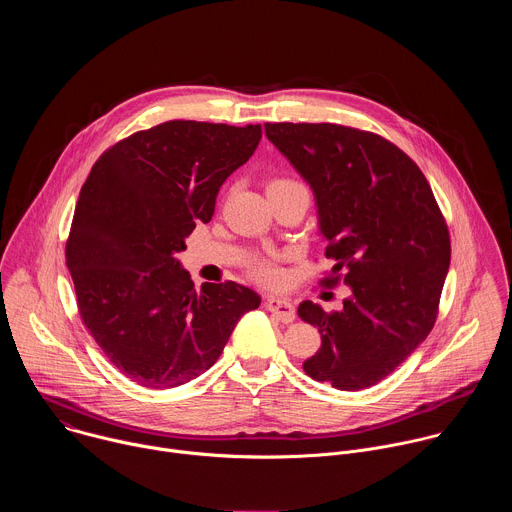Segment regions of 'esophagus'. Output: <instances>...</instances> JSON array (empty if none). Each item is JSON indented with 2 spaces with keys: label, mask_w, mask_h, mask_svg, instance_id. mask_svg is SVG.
<instances>
[{
  "label": "esophagus",
  "mask_w": 512,
  "mask_h": 512,
  "mask_svg": "<svg viewBox=\"0 0 512 512\" xmlns=\"http://www.w3.org/2000/svg\"><path fill=\"white\" fill-rule=\"evenodd\" d=\"M265 308H267L279 322H283V324H289V322L296 320V308H294V304L283 300V298H275V296L267 298Z\"/></svg>",
  "instance_id": "esophagus-1"
}]
</instances>
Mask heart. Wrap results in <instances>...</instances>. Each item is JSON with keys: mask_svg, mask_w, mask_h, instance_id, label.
<instances>
[{"mask_svg": "<svg viewBox=\"0 0 512 512\" xmlns=\"http://www.w3.org/2000/svg\"><path fill=\"white\" fill-rule=\"evenodd\" d=\"M294 186H302V184H298V182H294V180H289V178H275V180H271V182L267 184V190L294 188ZM251 273H253L259 281L269 283V285L279 283V279H281L279 269H277L273 263L265 261V259H255V261L251 263Z\"/></svg>", "mask_w": 512, "mask_h": 512, "instance_id": "heart-1", "label": "heart"}]
</instances>
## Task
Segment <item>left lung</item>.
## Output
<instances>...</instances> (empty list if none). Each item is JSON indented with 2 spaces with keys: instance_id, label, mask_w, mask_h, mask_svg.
<instances>
[{
  "instance_id": "8db88e82",
  "label": "left lung",
  "mask_w": 512,
  "mask_h": 512,
  "mask_svg": "<svg viewBox=\"0 0 512 512\" xmlns=\"http://www.w3.org/2000/svg\"><path fill=\"white\" fill-rule=\"evenodd\" d=\"M265 135L314 190L334 261L322 285L350 287L340 312L300 304L322 336L304 371L340 391L373 387L435 324L452 253L444 214L417 164L377 133L265 123Z\"/></svg>"
}]
</instances>
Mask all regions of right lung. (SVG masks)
<instances>
[{"label":"right lung","mask_w":512,"mask_h":512,"mask_svg":"<svg viewBox=\"0 0 512 512\" xmlns=\"http://www.w3.org/2000/svg\"><path fill=\"white\" fill-rule=\"evenodd\" d=\"M259 139L261 125L166 121L117 141L81 188L66 241L79 314L141 387L170 389L208 371L261 304L235 281L194 289L176 259Z\"/></svg>","instance_id":"right-lung-1"}]
</instances>
